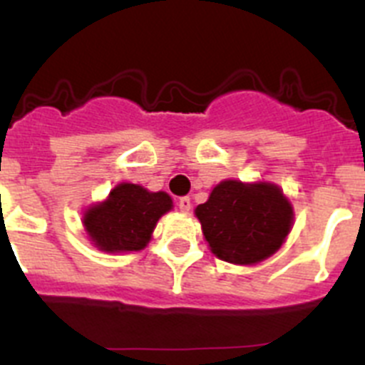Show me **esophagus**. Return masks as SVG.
<instances>
[{"label": "esophagus", "mask_w": 365, "mask_h": 365, "mask_svg": "<svg viewBox=\"0 0 365 365\" xmlns=\"http://www.w3.org/2000/svg\"><path fill=\"white\" fill-rule=\"evenodd\" d=\"M179 208H180V212L188 214L190 208H192V201H190V197H180L179 199Z\"/></svg>", "instance_id": "1"}]
</instances>
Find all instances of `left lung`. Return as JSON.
<instances>
[{
    "label": "left lung",
    "instance_id": "1",
    "mask_svg": "<svg viewBox=\"0 0 365 365\" xmlns=\"http://www.w3.org/2000/svg\"><path fill=\"white\" fill-rule=\"evenodd\" d=\"M212 252L235 265H254L285 243L294 212L272 182L222 180L195 208Z\"/></svg>",
    "mask_w": 365,
    "mask_h": 365
}]
</instances>
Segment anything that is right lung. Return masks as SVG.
Returning a JSON list of instances; mask_svg holds the SVG:
<instances>
[{
  "mask_svg": "<svg viewBox=\"0 0 365 365\" xmlns=\"http://www.w3.org/2000/svg\"><path fill=\"white\" fill-rule=\"evenodd\" d=\"M166 192H148L131 182H120L106 201L83 214V228L102 252H137L151 240L157 221L172 210Z\"/></svg>",
  "mask_w": 365,
  "mask_h": 365,
  "instance_id": "right-lung-1",
  "label": "right lung"
}]
</instances>
